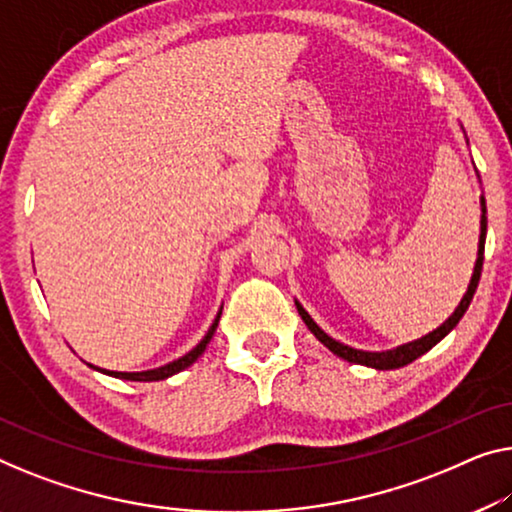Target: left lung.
Returning <instances> with one entry per match:
<instances>
[{
	"instance_id": "8db88e82",
	"label": "left lung",
	"mask_w": 512,
	"mask_h": 512,
	"mask_svg": "<svg viewBox=\"0 0 512 512\" xmlns=\"http://www.w3.org/2000/svg\"><path fill=\"white\" fill-rule=\"evenodd\" d=\"M485 236H487V207H485V197L480 195V236H478V257H476V264H474V273H471V280H469V287H467V294L462 296L460 305H457L455 312L451 317L446 319L444 324L439 326V329H434L432 333L423 335V338H418L414 342H407V345H400L395 349H386V352H363V349H354L345 345V342H338L333 340L329 333H324L319 329L315 319L308 315V310L303 308L299 301L296 303V310H299L301 319L308 326L310 333L315 335V338L322 342L324 347H329L335 356L345 358L349 363H358V365H368V368H375V370H395V368H404V365L416 361L418 356H423L425 352H430V349L437 345L446 338L448 333H451L457 322L464 317V312H467L471 299H474L476 294V287H478V280H480V271H483V253H485Z\"/></svg>"
}]
</instances>
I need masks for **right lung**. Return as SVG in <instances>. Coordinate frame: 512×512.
Masks as SVG:
<instances>
[{
    "label": "right lung",
    "instance_id": "add662e5",
    "mask_svg": "<svg viewBox=\"0 0 512 512\" xmlns=\"http://www.w3.org/2000/svg\"><path fill=\"white\" fill-rule=\"evenodd\" d=\"M220 312H223V308L218 310L216 319H213V324L209 326V331L204 338L197 342V345L190 349L188 354H183L181 358H177V361L167 363V365H160V368H154V370H142V372H117V370H103V368H96V365L89 363V368H94L98 372H103V375H110V377H117V379H128V381H160V379H167L172 375H177V372L186 370L188 365H193L197 358H200L204 354V349H207V345L213 338V333H216V326H218V319H220Z\"/></svg>",
    "mask_w": 512,
    "mask_h": 512
}]
</instances>
